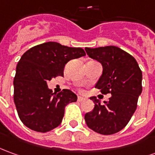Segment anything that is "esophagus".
<instances>
[{"mask_svg":"<svg viewBox=\"0 0 155 155\" xmlns=\"http://www.w3.org/2000/svg\"><path fill=\"white\" fill-rule=\"evenodd\" d=\"M77 101H85V98L84 97H81V96H78Z\"/></svg>","mask_w":155,"mask_h":155,"instance_id":"esophagus-1","label":"esophagus"}]
</instances>
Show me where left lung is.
<instances>
[{"instance_id": "obj_1", "label": "left lung", "mask_w": 155, "mask_h": 155, "mask_svg": "<svg viewBox=\"0 0 155 155\" xmlns=\"http://www.w3.org/2000/svg\"><path fill=\"white\" fill-rule=\"evenodd\" d=\"M85 49L89 57L100 62L103 68L96 87L104 95L111 94L104 104L96 96L90 98L95 107L85 115V123L96 133L114 134L126 127L136 111L142 93V71L132 55L116 46Z\"/></svg>"}]
</instances>
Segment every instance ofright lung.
Here are the masks:
<instances>
[{
    "mask_svg": "<svg viewBox=\"0 0 155 155\" xmlns=\"http://www.w3.org/2000/svg\"><path fill=\"white\" fill-rule=\"evenodd\" d=\"M81 48L48 42L31 48L18 61L14 78V102L25 126L40 133L53 130L61 123L64 108L77 96L64 89L58 94L48 89L47 81L64 75L67 63L85 56Z\"/></svg>",
    "mask_w": 155,
    "mask_h": 155,
    "instance_id": "add662e5",
    "label": "right lung"
}]
</instances>
